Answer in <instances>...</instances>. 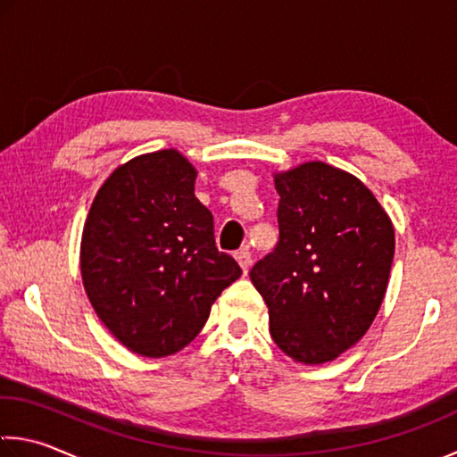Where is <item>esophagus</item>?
<instances>
[{"instance_id": "obj_1", "label": "esophagus", "mask_w": 457, "mask_h": 457, "mask_svg": "<svg viewBox=\"0 0 457 457\" xmlns=\"http://www.w3.org/2000/svg\"><path fill=\"white\" fill-rule=\"evenodd\" d=\"M234 256H236V260H237V264L242 266V270H244V272H248V268H250V264H252V254H250V250H248V248H242V250H237Z\"/></svg>"}]
</instances>
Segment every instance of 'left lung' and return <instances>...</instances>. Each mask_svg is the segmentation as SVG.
I'll return each mask as SVG.
<instances>
[{
	"label": "left lung",
	"mask_w": 457,
	"mask_h": 457,
	"mask_svg": "<svg viewBox=\"0 0 457 457\" xmlns=\"http://www.w3.org/2000/svg\"><path fill=\"white\" fill-rule=\"evenodd\" d=\"M278 244L250 270L287 356L323 364L358 344L385 299L395 228L372 191L320 161L277 172Z\"/></svg>",
	"instance_id": "1"
}]
</instances>
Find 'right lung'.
<instances>
[{"label": "right lung", "instance_id": "1", "mask_svg": "<svg viewBox=\"0 0 457 457\" xmlns=\"http://www.w3.org/2000/svg\"><path fill=\"white\" fill-rule=\"evenodd\" d=\"M195 179L175 148L136 156L101 185L83 228L85 293L112 336L144 358L189 345L242 274L217 250Z\"/></svg>", "mask_w": 457, "mask_h": 457}]
</instances>
